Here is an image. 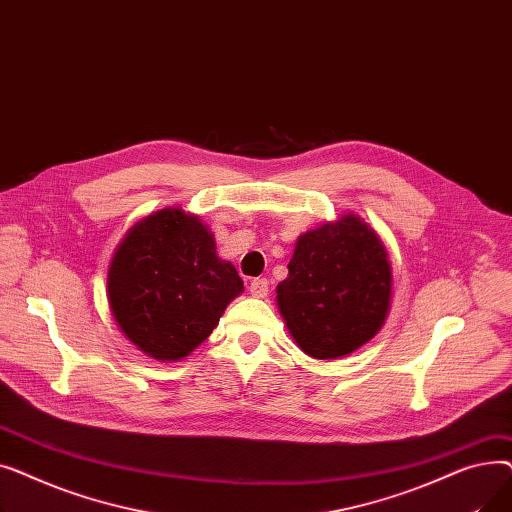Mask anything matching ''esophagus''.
I'll list each match as a JSON object with an SVG mask.
<instances>
[{
	"mask_svg": "<svg viewBox=\"0 0 512 512\" xmlns=\"http://www.w3.org/2000/svg\"><path fill=\"white\" fill-rule=\"evenodd\" d=\"M249 292L253 294L255 299H265L267 292H270V282H267L265 278H255V280L249 284Z\"/></svg>",
	"mask_w": 512,
	"mask_h": 512,
	"instance_id": "esophagus-1",
	"label": "esophagus"
}]
</instances>
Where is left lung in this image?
Instances as JSON below:
<instances>
[{"instance_id":"obj_1","label":"left lung","mask_w":512,"mask_h":512,"mask_svg":"<svg viewBox=\"0 0 512 512\" xmlns=\"http://www.w3.org/2000/svg\"><path fill=\"white\" fill-rule=\"evenodd\" d=\"M276 292L280 315L303 353L313 359L351 355L388 317V251L359 215H342L299 236L288 278Z\"/></svg>"}]
</instances>
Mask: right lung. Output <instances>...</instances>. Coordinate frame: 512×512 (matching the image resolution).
I'll list each match as a JSON object with an SVG mask.
<instances>
[{"instance_id": "right-lung-1", "label": "right lung", "mask_w": 512, "mask_h": 512, "mask_svg": "<svg viewBox=\"0 0 512 512\" xmlns=\"http://www.w3.org/2000/svg\"><path fill=\"white\" fill-rule=\"evenodd\" d=\"M209 228L168 207L134 224L107 270V301L124 336L157 361H180L207 340L242 292Z\"/></svg>"}]
</instances>
